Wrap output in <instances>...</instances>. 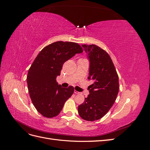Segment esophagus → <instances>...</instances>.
<instances>
[{
	"mask_svg": "<svg viewBox=\"0 0 150 150\" xmlns=\"http://www.w3.org/2000/svg\"><path fill=\"white\" fill-rule=\"evenodd\" d=\"M74 93L75 94H81V93H79V92H78V91H76V90H74Z\"/></svg>",
	"mask_w": 150,
	"mask_h": 150,
	"instance_id": "1",
	"label": "esophagus"
}]
</instances>
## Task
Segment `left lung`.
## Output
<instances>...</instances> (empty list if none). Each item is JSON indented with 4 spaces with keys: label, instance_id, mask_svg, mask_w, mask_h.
<instances>
[{
    "label": "left lung",
    "instance_id": "8db88e82",
    "mask_svg": "<svg viewBox=\"0 0 150 150\" xmlns=\"http://www.w3.org/2000/svg\"><path fill=\"white\" fill-rule=\"evenodd\" d=\"M89 59V94L78 106L81 118L93 121L101 119L115 103L119 92V78L110 55L95 44H83Z\"/></svg>",
    "mask_w": 150,
    "mask_h": 150
}]
</instances>
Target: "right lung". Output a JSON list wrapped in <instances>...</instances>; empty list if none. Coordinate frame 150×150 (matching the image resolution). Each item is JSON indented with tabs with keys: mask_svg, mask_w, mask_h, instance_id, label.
Returning a JSON list of instances; mask_svg holds the SVG:
<instances>
[{
	"mask_svg": "<svg viewBox=\"0 0 150 150\" xmlns=\"http://www.w3.org/2000/svg\"><path fill=\"white\" fill-rule=\"evenodd\" d=\"M83 52L78 43L57 41L43 48L35 57L29 69L27 83L32 102L43 116L51 118L57 116L73 94V86L62 88L56 78L66 61Z\"/></svg>",
	"mask_w": 150,
	"mask_h": 150,
	"instance_id": "add662e5",
	"label": "right lung"
}]
</instances>
